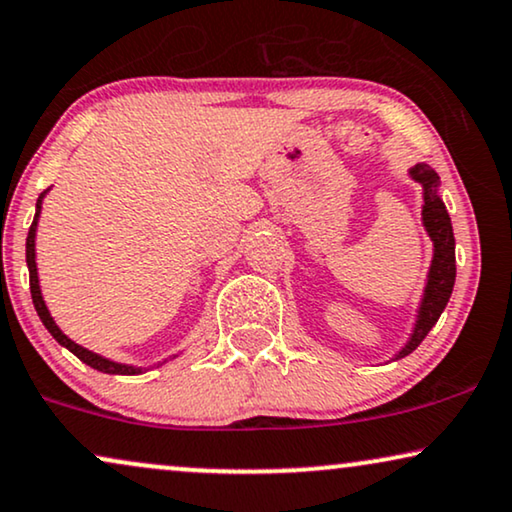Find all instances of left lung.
Instances as JSON below:
<instances>
[{
  "label": "left lung",
  "mask_w": 512,
  "mask_h": 512,
  "mask_svg": "<svg viewBox=\"0 0 512 512\" xmlns=\"http://www.w3.org/2000/svg\"><path fill=\"white\" fill-rule=\"evenodd\" d=\"M410 173L414 180H419L421 185H424V224L428 234L433 238L435 255L431 264V274H428V285L424 292V302H421L417 327H414L412 339L407 342L405 349L400 351L398 358L410 356V353L424 342L428 332H431V327L438 323L440 313L445 311L449 295H452L454 278H456L454 231H452V220H449L445 203H442L438 196L440 177L431 166H424V163H417Z\"/></svg>",
  "instance_id": "1"
}]
</instances>
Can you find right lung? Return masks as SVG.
Returning a JSON list of instances; mask_svg holds the SVG:
<instances>
[{"label": "right lung", "mask_w": 512, "mask_h": 512, "mask_svg": "<svg viewBox=\"0 0 512 512\" xmlns=\"http://www.w3.org/2000/svg\"><path fill=\"white\" fill-rule=\"evenodd\" d=\"M44 194H46V192H42V196H39V201H37V215H34V220H32V224H30V231H27V241H25V260H27V269H30V292H32L34 309H37L39 318H42L44 327L51 332L53 339H56L58 344H63L65 349H70V351L74 353V356H77V358L81 360V363L91 365L93 370H100V372H105V374H138L140 370H135V367L112 363V360L100 358V356H95V353H91V351L81 349L79 344H74L72 339H67V337L63 335V332H60V327H58L56 323H53L51 313H49V309H46V304H44V299H42V292H39L37 264H34V231H37V217H39V208H42Z\"/></svg>", "instance_id": "1"}]
</instances>
